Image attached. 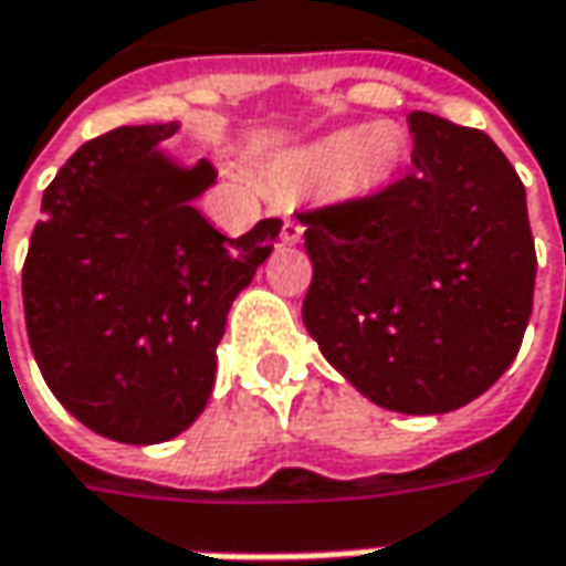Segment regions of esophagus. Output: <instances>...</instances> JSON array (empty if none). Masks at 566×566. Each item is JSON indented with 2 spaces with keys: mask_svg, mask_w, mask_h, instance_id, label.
<instances>
[{
  "mask_svg": "<svg viewBox=\"0 0 566 566\" xmlns=\"http://www.w3.org/2000/svg\"><path fill=\"white\" fill-rule=\"evenodd\" d=\"M302 232H305L302 222L286 216V219H283V229H280V239H283V244H298V241H302Z\"/></svg>",
  "mask_w": 566,
  "mask_h": 566,
  "instance_id": "obj_1",
  "label": "esophagus"
}]
</instances>
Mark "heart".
Returning a JSON list of instances; mask_svg holds the SVG:
<instances>
[{
  "instance_id": "b5f03b06",
  "label": "heart",
  "mask_w": 566,
  "mask_h": 566,
  "mask_svg": "<svg viewBox=\"0 0 566 566\" xmlns=\"http://www.w3.org/2000/svg\"><path fill=\"white\" fill-rule=\"evenodd\" d=\"M401 156H405L401 129L391 124H373V127L334 129L305 153V161L322 171L344 168V178L354 190H376L398 171Z\"/></svg>"
}]
</instances>
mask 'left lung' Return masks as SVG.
Segmentation results:
<instances>
[{
	"mask_svg": "<svg viewBox=\"0 0 566 566\" xmlns=\"http://www.w3.org/2000/svg\"><path fill=\"white\" fill-rule=\"evenodd\" d=\"M408 178L302 212V322L325 359L398 413L465 408L520 354L535 241L516 168L481 129L408 114Z\"/></svg>",
	"mask_w": 566,
	"mask_h": 566,
	"instance_id": "obj_1",
	"label": "left lung"
}]
</instances>
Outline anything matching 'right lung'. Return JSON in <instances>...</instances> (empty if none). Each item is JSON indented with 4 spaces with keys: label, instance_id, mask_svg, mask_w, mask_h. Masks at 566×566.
Here are the masks:
<instances>
[{
    "label": "right lung",
    "instance_id": "1",
    "mask_svg": "<svg viewBox=\"0 0 566 566\" xmlns=\"http://www.w3.org/2000/svg\"><path fill=\"white\" fill-rule=\"evenodd\" d=\"M178 124L120 127L85 143L43 190L21 273L43 381L101 437L168 442L203 413L226 315L280 235L261 219L239 239L193 200L210 161L161 149Z\"/></svg>",
    "mask_w": 566,
    "mask_h": 566
}]
</instances>
